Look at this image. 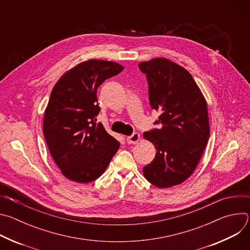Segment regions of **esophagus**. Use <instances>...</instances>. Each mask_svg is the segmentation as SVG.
<instances>
[{
    "label": "esophagus",
    "mask_w": 250,
    "mask_h": 250,
    "mask_svg": "<svg viewBox=\"0 0 250 250\" xmlns=\"http://www.w3.org/2000/svg\"><path fill=\"white\" fill-rule=\"evenodd\" d=\"M139 139H140V135H139L138 132H133L130 136L126 137V141L128 142V144H130V145L137 144V142L139 141Z\"/></svg>",
    "instance_id": "obj_1"
}]
</instances>
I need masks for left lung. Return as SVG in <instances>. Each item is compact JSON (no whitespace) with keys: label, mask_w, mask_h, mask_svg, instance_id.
<instances>
[{"label":"left lung","mask_w":250,"mask_h":250,"mask_svg":"<svg viewBox=\"0 0 250 250\" xmlns=\"http://www.w3.org/2000/svg\"><path fill=\"white\" fill-rule=\"evenodd\" d=\"M138 67L148 82L151 108L160 114L154 122L160 127L144 133L157 150L144 175L158 188L179 185L195 171L209 137L206 99L188 71L169 59Z\"/></svg>","instance_id":"8db88e82"}]
</instances>
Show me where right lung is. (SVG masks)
Segmentation results:
<instances>
[{"label": "right lung", "mask_w": 250, "mask_h": 250, "mask_svg": "<svg viewBox=\"0 0 250 250\" xmlns=\"http://www.w3.org/2000/svg\"><path fill=\"white\" fill-rule=\"evenodd\" d=\"M123 70L117 62L90 59L67 71L51 91L43 133L54 162L71 181L98 179L120 147V142L96 123L101 111L97 90Z\"/></svg>", "instance_id": "add662e5"}]
</instances>
